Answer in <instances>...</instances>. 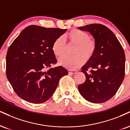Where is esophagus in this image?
I'll return each instance as SVG.
<instances>
[{"label":"esophagus","instance_id":"1","mask_svg":"<svg viewBox=\"0 0 130 130\" xmlns=\"http://www.w3.org/2000/svg\"><path fill=\"white\" fill-rule=\"evenodd\" d=\"M68 72L69 73H71V74H75L76 72V70H69Z\"/></svg>","mask_w":130,"mask_h":130}]
</instances>
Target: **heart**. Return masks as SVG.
Returning <instances> with one entry per match:
<instances>
[{"instance_id": "b5f03b06", "label": "heart", "mask_w": 130, "mask_h": 130, "mask_svg": "<svg viewBox=\"0 0 130 130\" xmlns=\"http://www.w3.org/2000/svg\"><path fill=\"white\" fill-rule=\"evenodd\" d=\"M69 46L73 45L72 57H63L58 60L59 64L70 70L76 69L86 60H89L93 56L96 51V43L93 40L89 38L86 32L79 29H73L65 35ZM52 49L57 57L64 55L67 51V46L61 37L57 38L52 44Z\"/></svg>"}]
</instances>
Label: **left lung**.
Returning <instances> with one entry per match:
<instances>
[{
    "label": "left lung",
    "mask_w": 130,
    "mask_h": 130,
    "mask_svg": "<svg viewBox=\"0 0 130 130\" xmlns=\"http://www.w3.org/2000/svg\"><path fill=\"white\" fill-rule=\"evenodd\" d=\"M78 29L90 32L96 43L93 56L81 68L86 81L78 86V90L89 102L102 103L115 95L124 80V51L114 33L103 25L90 24ZM88 69L91 70L87 73Z\"/></svg>",
    "instance_id": "left-lung-1"
}]
</instances>
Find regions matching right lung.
Returning a JSON list of instances; mask_svg holds the SVG:
<instances>
[{"instance_id":"right-lung-1","label":"right lung","mask_w":130,"mask_h":130,"mask_svg":"<svg viewBox=\"0 0 130 130\" xmlns=\"http://www.w3.org/2000/svg\"><path fill=\"white\" fill-rule=\"evenodd\" d=\"M67 29L31 25L14 40L6 57V76L16 94L33 104L46 102L55 92L59 80L68 74L62 66L49 69L57 62L52 47Z\"/></svg>"}]
</instances>
